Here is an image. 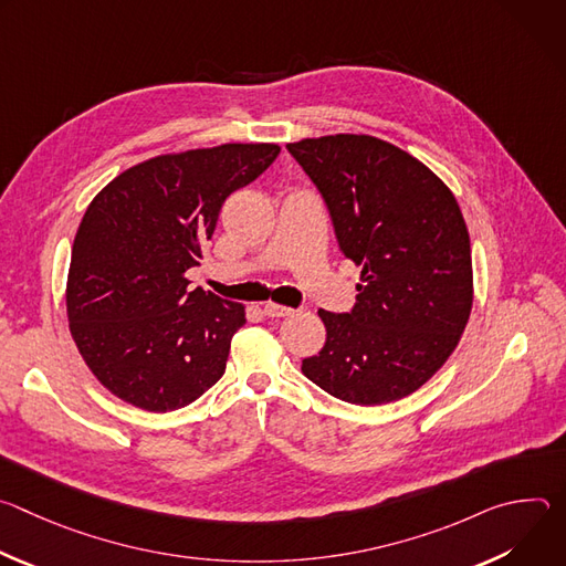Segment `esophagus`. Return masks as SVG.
I'll list each match as a JSON object with an SVG mask.
<instances>
[{
    "label": "esophagus",
    "instance_id": "esophagus-1",
    "mask_svg": "<svg viewBox=\"0 0 566 566\" xmlns=\"http://www.w3.org/2000/svg\"><path fill=\"white\" fill-rule=\"evenodd\" d=\"M262 308H264V313H266L269 317H286V315L293 313L291 306H282V304H275V302H264Z\"/></svg>",
    "mask_w": 566,
    "mask_h": 566
}]
</instances>
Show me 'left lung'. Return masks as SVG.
Wrapping results in <instances>:
<instances>
[{
	"label": "left lung",
	"instance_id": "1",
	"mask_svg": "<svg viewBox=\"0 0 566 566\" xmlns=\"http://www.w3.org/2000/svg\"><path fill=\"white\" fill-rule=\"evenodd\" d=\"M286 149L325 199L340 253L363 266L352 311H317L327 343L302 360L304 376L354 406L412 394L454 352L472 308L470 237L454 195L374 136Z\"/></svg>",
	"mask_w": 566,
	"mask_h": 566
}]
</instances>
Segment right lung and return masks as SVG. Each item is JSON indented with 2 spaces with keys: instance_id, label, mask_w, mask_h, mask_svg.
<instances>
[{
  "instance_id": "right-lung-1",
  "label": "right lung",
  "mask_w": 566,
  "mask_h": 566,
  "mask_svg": "<svg viewBox=\"0 0 566 566\" xmlns=\"http://www.w3.org/2000/svg\"><path fill=\"white\" fill-rule=\"evenodd\" d=\"M271 143L156 156L90 203L73 239L66 313L96 378L147 412L190 406L226 371L244 306L188 289L223 201L277 158Z\"/></svg>"
}]
</instances>
